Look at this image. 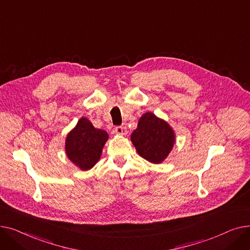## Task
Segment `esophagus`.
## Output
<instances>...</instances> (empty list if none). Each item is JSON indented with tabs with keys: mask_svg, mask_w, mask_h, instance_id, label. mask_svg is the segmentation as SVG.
Instances as JSON below:
<instances>
[{
	"mask_svg": "<svg viewBox=\"0 0 250 250\" xmlns=\"http://www.w3.org/2000/svg\"><path fill=\"white\" fill-rule=\"evenodd\" d=\"M114 132H115L116 135L125 136V135H126L127 130H126V127H125V126H116L115 129H114Z\"/></svg>",
	"mask_w": 250,
	"mask_h": 250,
	"instance_id": "obj_1",
	"label": "esophagus"
}]
</instances>
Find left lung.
<instances>
[{"label":"left lung","mask_w":250,"mask_h":250,"mask_svg":"<svg viewBox=\"0 0 250 250\" xmlns=\"http://www.w3.org/2000/svg\"><path fill=\"white\" fill-rule=\"evenodd\" d=\"M130 140L142 158L154 164H160L173 149L175 134L166 121L153 112H146L140 117Z\"/></svg>","instance_id":"left-lung-1"}]
</instances>
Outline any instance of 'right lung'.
<instances>
[{
	"mask_svg": "<svg viewBox=\"0 0 250 250\" xmlns=\"http://www.w3.org/2000/svg\"><path fill=\"white\" fill-rule=\"evenodd\" d=\"M108 134L95 128L86 117H81L65 138V154L71 162L83 171L94 167L99 161Z\"/></svg>",
	"mask_w": 250,
	"mask_h": 250,
	"instance_id": "add662e5",
	"label": "right lung"
}]
</instances>
